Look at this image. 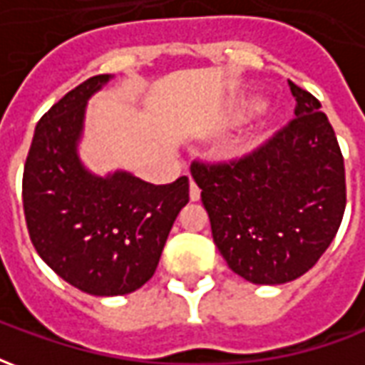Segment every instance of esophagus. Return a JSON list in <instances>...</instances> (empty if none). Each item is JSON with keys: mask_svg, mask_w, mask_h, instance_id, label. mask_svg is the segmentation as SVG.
<instances>
[{"mask_svg": "<svg viewBox=\"0 0 365 365\" xmlns=\"http://www.w3.org/2000/svg\"><path fill=\"white\" fill-rule=\"evenodd\" d=\"M190 197L191 201H199V197H201V190H199V185L193 180L190 182Z\"/></svg>", "mask_w": 365, "mask_h": 365, "instance_id": "obj_1", "label": "esophagus"}]
</instances>
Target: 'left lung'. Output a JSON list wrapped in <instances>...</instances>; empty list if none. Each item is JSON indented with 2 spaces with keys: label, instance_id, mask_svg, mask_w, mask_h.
<instances>
[{
  "label": "left lung",
  "instance_id": "8db88e82",
  "mask_svg": "<svg viewBox=\"0 0 365 365\" xmlns=\"http://www.w3.org/2000/svg\"><path fill=\"white\" fill-rule=\"evenodd\" d=\"M295 117L232 160H193L213 240L246 282L277 285L313 268L346 209L344 158L319 99L289 82Z\"/></svg>",
  "mask_w": 365,
  "mask_h": 365
}]
</instances>
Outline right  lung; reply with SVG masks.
<instances>
[{
  "label": "right lung",
  "mask_w": 365,
  "mask_h": 365,
  "mask_svg": "<svg viewBox=\"0 0 365 365\" xmlns=\"http://www.w3.org/2000/svg\"><path fill=\"white\" fill-rule=\"evenodd\" d=\"M93 76L44 113L23 172L29 237L56 274L90 295H125L150 279L170 229L190 201L187 175L166 185L117 172L96 178L76 154Z\"/></svg>",
  "instance_id": "add662e5"
}]
</instances>
